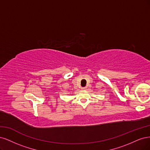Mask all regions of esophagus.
<instances>
[{"label":"esophagus","mask_w":150,"mask_h":150,"mask_svg":"<svg viewBox=\"0 0 150 150\" xmlns=\"http://www.w3.org/2000/svg\"><path fill=\"white\" fill-rule=\"evenodd\" d=\"M81 89L82 90H85V89H86V87H81Z\"/></svg>","instance_id":"obj_1"}]
</instances>
